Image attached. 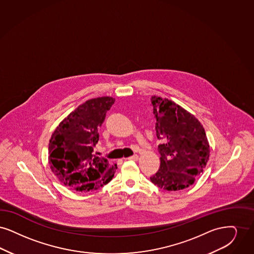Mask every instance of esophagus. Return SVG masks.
Wrapping results in <instances>:
<instances>
[{
	"mask_svg": "<svg viewBox=\"0 0 254 254\" xmlns=\"http://www.w3.org/2000/svg\"><path fill=\"white\" fill-rule=\"evenodd\" d=\"M137 158H138V155H132V156H129V157L126 158V159H128V160H137Z\"/></svg>",
	"mask_w": 254,
	"mask_h": 254,
	"instance_id": "1",
	"label": "esophagus"
}]
</instances>
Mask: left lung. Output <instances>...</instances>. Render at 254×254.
Here are the masks:
<instances>
[{"mask_svg":"<svg viewBox=\"0 0 254 254\" xmlns=\"http://www.w3.org/2000/svg\"><path fill=\"white\" fill-rule=\"evenodd\" d=\"M155 131L160 167L151 181L167 190L190 187L203 173L210 156V145L203 125L176 102L153 96Z\"/></svg>","mask_w":254,"mask_h":254,"instance_id":"obj_1","label":"left lung"}]
</instances>
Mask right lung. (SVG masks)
I'll list each match as a JSON object with an SVG mask.
<instances>
[{
  "instance_id": "obj_1",
  "label": "right lung",
  "mask_w": 254,
  "mask_h": 254,
  "mask_svg": "<svg viewBox=\"0 0 254 254\" xmlns=\"http://www.w3.org/2000/svg\"><path fill=\"white\" fill-rule=\"evenodd\" d=\"M115 103L112 97L89 99L59 124L48 145L50 169L67 187L90 191L109 183L117 164L94 154L99 129L107 111Z\"/></svg>"
}]
</instances>
